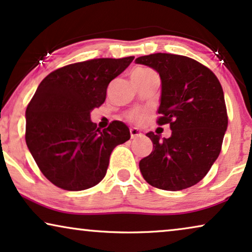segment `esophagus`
<instances>
[{
    "mask_svg": "<svg viewBox=\"0 0 252 252\" xmlns=\"http://www.w3.org/2000/svg\"><path fill=\"white\" fill-rule=\"evenodd\" d=\"M130 136H131V138H137V137H142L143 133L138 129L131 128L130 129Z\"/></svg>",
    "mask_w": 252,
    "mask_h": 252,
    "instance_id": "34e87169",
    "label": "esophagus"
}]
</instances>
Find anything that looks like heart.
I'll list each match as a JSON object with an SVG mask.
<instances>
[{"label": "heart", "mask_w": 252, "mask_h": 252, "mask_svg": "<svg viewBox=\"0 0 252 252\" xmlns=\"http://www.w3.org/2000/svg\"><path fill=\"white\" fill-rule=\"evenodd\" d=\"M132 73H135V74H139V75L155 74L154 72L150 71V69H148V68H137ZM145 117H146V114L143 110H139V109L131 111V113H130L128 115V119L130 121H132V122H136V123L143 122V121L145 120Z\"/></svg>", "instance_id": "obj_1"}]
</instances>
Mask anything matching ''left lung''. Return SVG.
Segmentation results:
<instances>
[{"label": "left lung", "instance_id": "8db88e82", "mask_svg": "<svg viewBox=\"0 0 252 252\" xmlns=\"http://www.w3.org/2000/svg\"><path fill=\"white\" fill-rule=\"evenodd\" d=\"M136 63L160 76L158 123L170 124L168 138L150 131L154 150L139 161L146 183L165 190H181L199 183L221 151L228 126L223 89L214 73L189 57L155 53Z\"/></svg>", "mask_w": 252, "mask_h": 252}]
</instances>
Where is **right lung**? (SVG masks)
<instances>
[{"instance_id":"add662e5","label":"right lung","mask_w":252,"mask_h":252,"mask_svg":"<svg viewBox=\"0 0 252 252\" xmlns=\"http://www.w3.org/2000/svg\"><path fill=\"white\" fill-rule=\"evenodd\" d=\"M135 57L93 59L58 68L40 82L25 111V141L41 173L66 190L91 189L103 179L114 148L130 130L114 121L101 131L91 113L107 96L109 82Z\"/></svg>"}]
</instances>
